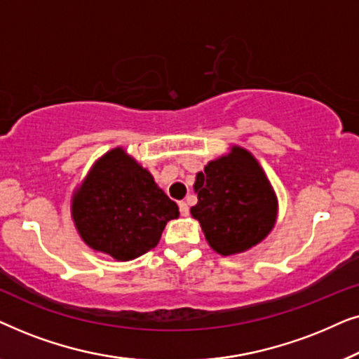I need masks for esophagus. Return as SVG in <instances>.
Wrapping results in <instances>:
<instances>
[{
  "label": "esophagus",
  "mask_w": 359,
  "mask_h": 359,
  "mask_svg": "<svg viewBox=\"0 0 359 359\" xmlns=\"http://www.w3.org/2000/svg\"><path fill=\"white\" fill-rule=\"evenodd\" d=\"M180 212H181V215H189V205H188V203H186V201H180Z\"/></svg>",
  "instance_id": "esophagus-1"
}]
</instances>
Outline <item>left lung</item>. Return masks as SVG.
<instances>
[{"label": "left lung", "instance_id": "1", "mask_svg": "<svg viewBox=\"0 0 359 359\" xmlns=\"http://www.w3.org/2000/svg\"><path fill=\"white\" fill-rule=\"evenodd\" d=\"M194 191L198 204L191 214L199 220L210 247L225 257L255 247L276 222L271 184L252 154L240 147L198 173Z\"/></svg>", "mask_w": 359, "mask_h": 359}]
</instances>
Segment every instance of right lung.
<instances>
[{
  "label": "right lung",
  "mask_w": 359,
  "mask_h": 359,
  "mask_svg": "<svg viewBox=\"0 0 359 359\" xmlns=\"http://www.w3.org/2000/svg\"><path fill=\"white\" fill-rule=\"evenodd\" d=\"M72 214L81 238L97 252L129 262L155 248L178 205L122 149L106 154L75 193Z\"/></svg>",
  "instance_id": "right-lung-1"
}]
</instances>
